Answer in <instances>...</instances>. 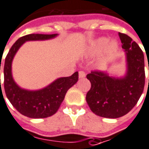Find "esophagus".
Wrapping results in <instances>:
<instances>
[{"label": "esophagus", "instance_id": "1", "mask_svg": "<svg viewBox=\"0 0 149 149\" xmlns=\"http://www.w3.org/2000/svg\"><path fill=\"white\" fill-rule=\"evenodd\" d=\"M85 77V72L83 71L79 72V78H84Z\"/></svg>", "mask_w": 149, "mask_h": 149}]
</instances>
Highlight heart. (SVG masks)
I'll return each mask as SVG.
<instances>
[{"label": "heart", "instance_id": "obj_1", "mask_svg": "<svg viewBox=\"0 0 149 149\" xmlns=\"http://www.w3.org/2000/svg\"><path fill=\"white\" fill-rule=\"evenodd\" d=\"M119 48L118 42L116 40H109L107 37H100L95 39L89 47V53L91 56L97 55L103 51L100 58V64H106L111 60Z\"/></svg>", "mask_w": 149, "mask_h": 149}]
</instances>
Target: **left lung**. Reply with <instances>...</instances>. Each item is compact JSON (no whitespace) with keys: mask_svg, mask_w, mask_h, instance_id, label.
I'll use <instances>...</instances> for the list:
<instances>
[{"mask_svg":"<svg viewBox=\"0 0 149 149\" xmlns=\"http://www.w3.org/2000/svg\"><path fill=\"white\" fill-rule=\"evenodd\" d=\"M118 35L125 52V75L117 77L108 72L95 71L86 76L91 83L86 102L94 114L103 118H117L127 114L136 105L144 88L143 52L128 35Z\"/></svg>","mask_w":149,"mask_h":149,"instance_id":"1","label":"left lung"}]
</instances>
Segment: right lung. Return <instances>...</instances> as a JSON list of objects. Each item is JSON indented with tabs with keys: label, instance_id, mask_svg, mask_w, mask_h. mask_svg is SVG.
<instances>
[{
	"label": "right lung",
	"instance_id": "1",
	"mask_svg": "<svg viewBox=\"0 0 149 149\" xmlns=\"http://www.w3.org/2000/svg\"><path fill=\"white\" fill-rule=\"evenodd\" d=\"M58 34H31L21 37L12 46L4 64V88L6 97L17 111L32 118H47L56 113L68 89L78 81V72L70 77L57 78L44 88L37 90L22 89L13 80L12 63L17 51L27 41H42L56 37ZM1 70V64H0ZM1 85V79H0ZM1 91L2 92L1 87Z\"/></svg>",
	"mask_w": 149,
	"mask_h": 149
}]
</instances>
